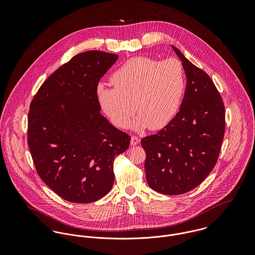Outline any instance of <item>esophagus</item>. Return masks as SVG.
Masks as SVG:
<instances>
[{
  "mask_svg": "<svg viewBox=\"0 0 255 255\" xmlns=\"http://www.w3.org/2000/svg\"><path fill=\"white\" fill-rule=\"evenodd\" d=\"M139 142H140V139L137 136H135V135L131 136V140H130L131 145H137V144H139Z\"/></svg>",
  "mask_w": 255,
  "mask_h": 255,
  "instance_id": "esophagus-1",
  "label": "esophagus"
}]
</instances>
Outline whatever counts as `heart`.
Listing matches in <instances>:
<instances>
[{
    "instance_id": "1",
    "label": "heart",
    "mask_w": 255,
    "mask_h": 255,
    "mask_svg": "<svg viewBox=\"0 0 255 255\" xmlns=\"http://www.w3.org/2000/svg\"><path fill=\"white\" fill-rule=\"evenodd\" d=\"M111 81L114 87L99 84L96 96L101 109L117 128H125L136 110L139 115L131 122L132 128L160 129L180 108L184 73L176 59L159 62L147 57L131 58L112 74Z\"/></svg>"
}]
</instances>
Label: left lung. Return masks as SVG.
I'll return each mask as SVG.
<instances>
[{
  "instance_id": "obj_1",
  "label": "left lung",
  "mask_w": 255,
  "mask_h": 255,
  "mask_svg": "<svg viewBox=\"0 0 255 255\" xmlns=\"http://www.w3.org/2000/svg\"><path fill=\"white\" fill-rule=\"evenodd\" d=\"M186 75L180 111L156 134L141 140L146 181L157 192L178 195L205 180L218 160L225 134V107L210 76L172 46Z\"/></svg>"
}]
</instances>
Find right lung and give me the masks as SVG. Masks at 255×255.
I'll return each instance as SVG.
<instances>
[{
	"mask_svg": "<svg viewBox=\"0 0 255 255\" xmlns=\"http://www.w3.org/2000/svg\"><path fill=\"white\" fill-rule=\"evenodd\" d=\"M117 60L102 51L80 53L52 73L31 101L27 142L37 174L67 201L105 196L115 181L114 159L129 146L130 136L101 115L96 96Z\"/></svg>",
	"mask_w": 255,
	"mask_h": 255,
	"instance_id": "1",
	"label": "right lung"
}]
</instances>
